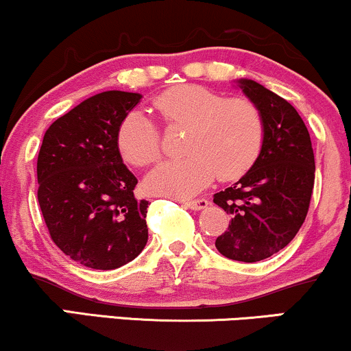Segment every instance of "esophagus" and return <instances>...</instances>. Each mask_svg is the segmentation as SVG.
<instances>
[{
  "label": "esophagus",
  "instance_id": "obj_1",
  "mask_svg": "<svg viewBox=\"0 0 351 351\" xmlns=\"http://www.w3.org/2000/svg\"><path fill=\"white\" fill-rule=\"evenodd\" d=\"M183 206H186V208L193 209V210H201V209H206L209 206V201L208 199H191V201H183Z\"/></svg>",
  "mask_w": 351,
  "mask_h": 351
}]
</instances>
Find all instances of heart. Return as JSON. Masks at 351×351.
I'll return each mask as SVG.
<instances>
[{"mask_svg":"<svg viewBox=\"0 0 351 351\" xmlns=\"http://www.w3.org/2000/svg\"><path fill=\"white\" fill-rule=\"evenodd\" d=\"M154 108L168 129H186L184 157L158 165L145 178L150 193L188 197L214 178L237 180L258 160L265 143V117L247 98H229L199 84L163 91ZM117 149L134 167H149L162 155V134L141 111L129 112L117 128Z\"/></svg>","mask_w":351,"mask_h":351,"instance_id":"1","label":"heart"}]
</instances>
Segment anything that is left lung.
Segmentation results:
<instances>
[{"label": "left lung", "mask_w": 351, "mask_h": 351, "mask_svg": "<svg viewBox=\"0 0 351 351\" xmlns=\"http://www.w3.org/2000/svg\"><path fill=\"white\" fill-rule=\"evenodd\" d=\"M237 86L261 109L267 134L255 165L214 194L232 217L216 248L230 260L255 263L296 237L309 210L315 162L309 130L288 101L253 80H237Z\"/></svg>", "instance_id": "1"}]
</instances>
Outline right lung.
Instances as JSON below:
<instances>
[{"label":"right lung","instance_id":"obj_1","mask_svg":"<svg viewBox=\"0 0 351 351\" xmlns=\"http://www.w3.org/2000/svg\"><path fill=\"white\" fill-rule=\"evenodd\" d=\"M142 95L103 91L47 129L37 158V199L53 243L88 268L116 269L149 239V201L122 163L117 128Z\"/></svg>","mask_w":351,"mask_h":351}]
</instances>
